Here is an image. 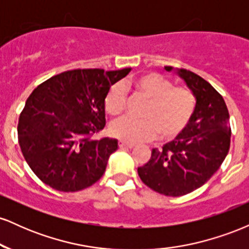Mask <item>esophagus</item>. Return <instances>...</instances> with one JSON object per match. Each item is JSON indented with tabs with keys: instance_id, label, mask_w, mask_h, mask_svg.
Here are the masks:
<instances>
[{
	"instance_id": "obj_1",
	"label": "esophagus",
	"mask_w": 249,
	"mask_h": 249,
	"mask_svg": "<svg viewBox=\"0 0 249 249\" xmlns=\"http://www.w3.org/2000/svg\"><path fill=\"white\" fill-rule=\"evenodd\" d=\"M119 147L121 148H132L134 145L130 144V142H119Z\"/></svg>"
}]
</instances>
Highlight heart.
Wrapping results in <instances>:
<instances>
[{
  "instance_id": "b5f03b06",
  "label": "heart",
  "mask_w": 249,
  "mask_h": 249,
  "mask_svg": "<svg viewBox=\"0 0 249 249\" xmlns=\"http://www.w3.org/2000/svg\"><path fill=\"white\" fill-rule=\"evenodd\" d=\"M125 87L144 97L142 118L124 117L110 126V133L123 142L151 141L159 134L161 141H172L190 124L196 111V97L186 87H173L166 77L157 72H145L125 82ZM104 110L111 117H118L126 107V93L121 83L111 85L104 96Z\"/></svg>"
}]
</instances>
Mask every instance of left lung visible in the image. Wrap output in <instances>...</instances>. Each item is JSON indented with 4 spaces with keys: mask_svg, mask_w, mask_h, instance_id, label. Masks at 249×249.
Returning a JSON list of instances; mask_svg holds the SVG:
<instances>
[{
    "mask_svg": "<svg viewBox=\"0 0 249 249\" xmlns=\"http://www.w3.org/2000/svg\"><path fill=\"white\" fill-rule=\"evenodd\" d=\"M176 71L196 97L194 115L184 132L162 150L153 148L150 160L138 167L146 186L168 196H185L206 184L221 166L231 145L230 113L222 96L192 71Z\"/></svg>",
    "mask_w": 249,
    "mask_h": 249,
    "instance_id": "obj_1",
    "label": "left lung"
}]
</instances>
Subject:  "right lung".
<instances>
[{"instance_id":"obj_1","label":"right lung","mask_w":249,"mask_h":249,"mask_svg":"<svg viewBox=\"0 0 249 249\" xmlns=\"http://www.w3.org/2000/svg\"><path fill=\"white\" fill-rule=\"evenodd\" d=\"M130 71H65L33 91L17 133L25 161L45 185L77 192L102 178L118 141L91 137L105 126V93Z\"/></svg>"}]
</instances>
